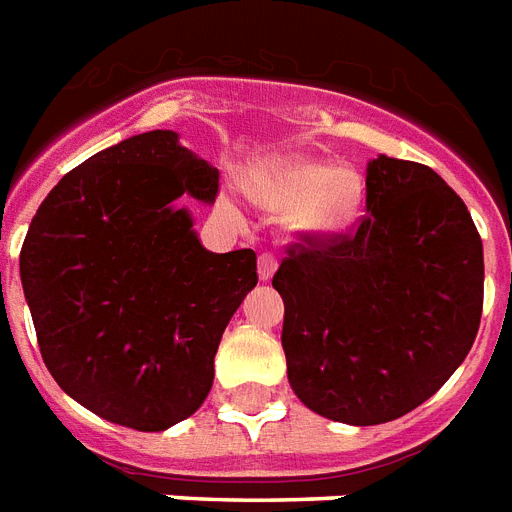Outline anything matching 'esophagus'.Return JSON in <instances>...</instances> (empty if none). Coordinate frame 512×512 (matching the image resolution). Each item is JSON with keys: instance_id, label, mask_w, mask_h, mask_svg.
Masks as SVG:
<instances>
[{"instance_id": "1", "label": "esophagus", "mask_w": 512, "mask_h": 512, "mask_svg": "<svg viewBox=\"0 0 512 512\" xmlns=\"http://www.w3.org/2000/svg\"><path fill=\"white\" fill-rule=\"evenodd\" d=\"M278 268V260L270 252H263L260 255V260H257V273H260V281H270L273 278V273H276Z\"/></svg>"}]
</instances>
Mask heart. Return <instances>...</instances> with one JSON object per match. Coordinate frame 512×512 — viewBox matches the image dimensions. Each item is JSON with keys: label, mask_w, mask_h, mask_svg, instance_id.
Instances as JSON below:
<instances>
[{"label": "heart", "mask_w": 512, "mask_h": 512, "mask_svg": "<svg viewBox=\"0 0 512 512\" xmlns=\"http://www.w3.org/2000/svg\"><path fill=\"white\" fill-rule=\"evenodd\" d=\"M365 176L352 165L331 168L313 157H281L268 162L252 181L249 197L270 213H292L307 236L342 234L365 205Z\"/></svg>", "instance_id": "1"}]
</instances>
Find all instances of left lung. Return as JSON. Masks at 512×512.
Masks as SVG:
<instances>
[{
    "label": "left lung",
    "instance_id": "left-lung-1",
    "mask_svg": "<svg viewBox=\"0 0 512 512\" xmlns=\"http://www.w3.org/2000/svg\"><path fill=\"white\" fill-rule=\"evenodd\" d=\"M365 189L355 234L297 244L273 276L294 394L350 426L402 418L439 392L484 305L481 236L439 173L378 155Z\"/></svg>",
    "mask_w": 512,
    "mask_h": 512
}]
</instances>
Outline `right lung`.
Here are the masks:
<instances>
[{
	"instance_id": "1",
	"label": "right lung",
	"mask_w": 512,
	"mask_h": 512,
	"mask_svg": "<svg viewBox=\"0 0 512 512\" xmlns=\"http://www.w3.org/2000/svg\"><path fill=\"white\" fill-rule=\"evenodd\" d=\"M218 168L147 131L81 162L47 194L20 249L44 365L86 410L165 431L210 394L215 352L257 284V255L202 247L186 197L213 205Z\"/></svg>"
}]
</instances>
